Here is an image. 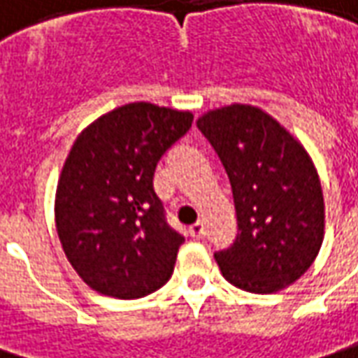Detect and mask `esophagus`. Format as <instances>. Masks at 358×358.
Segmentation results:
<instances>
[{"label": "esophagus", "mask_w": 358, "mask_h": 358, "mask_svg": "<svg viewBox=\"0 0 358 358\" xmlns=\"http://www.w3.org/2000/svg\"><path fill=\"white\" fill-rule=\"evenodd\" d=\"M189 235H192V239H201L203 237V223L199 221V223H194L192 227H189Z\"/></svg>", "instance_id": "1"}]
</instances>
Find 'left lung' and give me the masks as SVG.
Masks as SVG:
<instances>
[{
  "label": "left lung",
  "instance_id": "1",
  "mask_svg": "<svg viewBox=\"0 0 358 358\" xmlns=\"http://www.w3.org/2000/svg\"><path fill=\"white\" fill-rule=\"evenodd\" d=\"M196 125L233 189L237 239L213 255L223 278L252 294L288 288L312 266L325 235L312 157L288 129L249 103L210 109Z\"/></svg>",
  "mask_w": 358,
  "mask_h": 358
}]
</instances>
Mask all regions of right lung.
<instances>
[{"mask_svg": "<svg viewBox=\"0 0 358 358\" xmlns=\"http://www.w3.org/2000/svg\"><path fill=\"white\" fill-rule=\"evenodd\" d=\"M192 111L125 103L74 141L55 196L68 262L92 290L135 300L164 286L184 237L152 188L160 157L192 127Z\"/></svg>", "mask_w": 358, "mask_h": 358, "instance_id": "right-lung-1", "label": "right lung"}]
</instances>
